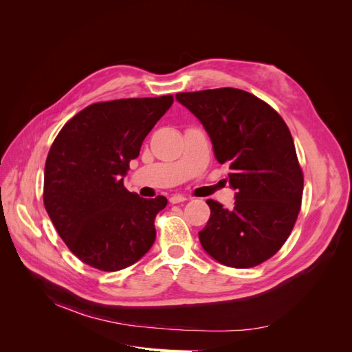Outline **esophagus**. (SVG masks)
I'll list each match as a JSON object with an SVG mask.
<instances>
[{
	"label": "esophagus",
	"instance_id": "1",
	"mask_svg": "<svg viewBox=\"0 0 352 352\" xmlns=\"http://www.w3.org/2000/svg\"><path fill=\"white\" fill-rule=\"evenodd\" d=\"M188 198L185 197V195H182V194H176V195H172L170 197V202H172V204H179V202H184V201H186Z\"/></svg>",
	"mask_w": 352,
	"mask_h": 352
}]
</instances>
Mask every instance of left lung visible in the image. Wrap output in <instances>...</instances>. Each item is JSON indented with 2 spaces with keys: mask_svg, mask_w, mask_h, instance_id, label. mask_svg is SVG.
<instances>
[{
  "mask_svg": "<svg viewBox=\"0 0 352 352\" xmlns=\"http://www.w3.org/2000/svg\"><path fill=\"white\" fill-rule=\"evenodd\" d=\"M176 100L204 126L236 190L230 210L207 199L211 214L198 232L202 248L235 269L269 260L291 235L302 199L304 176L286 123L242 89L180 92Z\"/></svg>",
  "mask_w": 352,
  "mask_h": 352,
  "instance_id": "8db88e82",
  "label": "left lung"
}]
</instances>
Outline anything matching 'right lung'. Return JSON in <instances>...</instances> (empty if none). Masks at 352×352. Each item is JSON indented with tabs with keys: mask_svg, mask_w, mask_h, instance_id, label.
<instances>
[{
	"mask_svg": "<svg viewBox=\"0 0 352 352\" xmlns=\"http://www.w3.org/2000/svg\"><path fill=\"white\" fill-rule=\"evenodd\" d=\"M173 97L88 105L63 126L44 173V206L69 250L104 272L129 267L155 241L154 219L167 198L129 192L123 177Z\"/></svg>",
	"mask_w": 352,
	"mask_h": 352,
	"instance_id": "add662e5",
	"label": "right lung"
}]
</instances>
